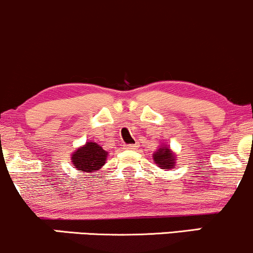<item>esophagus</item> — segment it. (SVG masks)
<instances>
[{
    "mask_svg": "<svg viewBox=\"0 0 253 253\" xmlns=\"http://www.w3.org/2000/svg\"><path fill=\"white\" fill-rule=\"evenodd\" d=\"M139 147V145L138 144H129V145H127L126 146V149L127 150H136Z\"/></svg>",
    "mask_w": 253,
    "mask_h": 253,
    "instance_id": "obj_1",
    "label": "esophagus"
}]
</instances>
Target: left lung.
<instances>
[{
    "label": "left lung",
    "mask_w": 253,
    "mask_h": 253,
    "mask_svg": "<svg viewBox=\"0 0 253 253\" xmlns=\"http://www.w3.org/2000/svg\"><path fill=\"white\" fill-rule=\"evenodd\" d=\"M153 159L161 169H172L176 163L175 155L167 146L158 149V151L153 155Z\"/></svg>",
    "instance_id": "left-lung-1"
}]
</instances>
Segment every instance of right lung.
Here are the masks:
<instances>
[{
  "instance_id": "1",
  "label": "right lung",
  "mask_w": 253,
  "mask_h": 253,
  "mask_svg": "<svg viewBox=\"0 0 253 253\" xmlns=\"http://www.w3.org/2000/svg\"><path fill=\"white\" fill-rule=\"evenodd\" d=\"M108 153L96 143H86L83 147L78 149L72 153L71 161L74 167L84 172H91L98 170L106 163V158Z\"/></svg>"
}]
</instances>
